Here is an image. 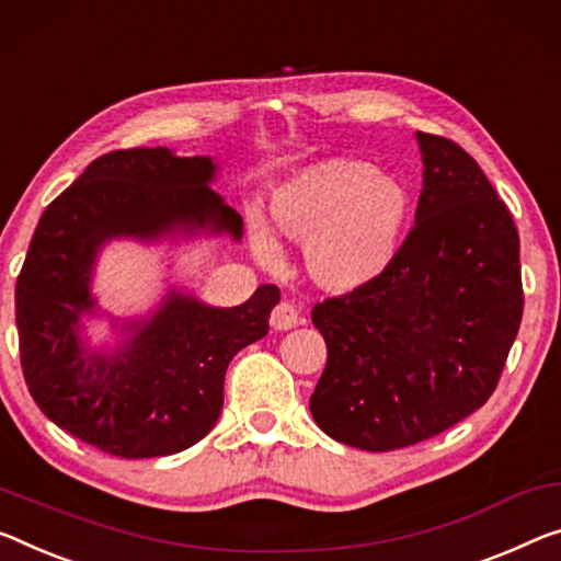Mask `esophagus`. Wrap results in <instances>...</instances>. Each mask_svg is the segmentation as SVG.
<instances>
[{
	"label": "esophagus",
	"instance_id": "obj_1",
	"mask_svg": "<svg viewBox=\"0 0 561 561\" xmlns=\"http://www.w3.org/2000/svg\"><path fill=\"white\" fill-rule=\"evenodd\" d=\"M300 316H298V308L290 304V300H280L278 306L273 308L271 313V325L275 331H288L293 325H298Z\"/></svg>",
	"mask_w": 561,
	"mask_h": 561
}]
</instances>
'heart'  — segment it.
I'll list each match as a JSON object with an SVG mask.
<instances>
[{"instance_id":"obj_1","label":"heart","mask_w":561,"mask_h":561,"mask_svg":"<svg viewBox=\"0 0 561 561\" xmlns=\"http://www.w3.org/2000/svg\"><path fill=\"white\" fill-rule=\"evenodd\" d=\"M411 191L393 172L368 162L329 158L296 172L271 197V220L280 236L304 245L306 271L335 293L364 288L381 275L407 236ZM257 257L278 255L271 232L253 226Z\"/></svg>"}]
</instances>
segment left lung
Listing matches in <instances>:
<instances>
[{
	"label": "left lung",
	"instance_id": "obj_1",
	"mask_svg": "<svg viewBox=\"0 0 561 561\" xmlns=\"http://www.w3.org/2000/svg\"><path fill=\"white\" fill-rule=\"evenodd\" d=\"M416 226L374 283L310 310L329 360L316 424L364 451L407 449L484 407L524 310L519 232L477 160L416 133Z\"/></svg>",
	"mask_w": 561,
	"mask_h": 561
}]
</instances>
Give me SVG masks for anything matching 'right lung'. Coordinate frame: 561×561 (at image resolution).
Segmentation results:
<instances>
[{
    "label": "right lung",
    "instance_id": "1",
    "mask_svg": "<svg viewBox=\"0 0 561 561\" xmlns=\"http://www.w3.org/2000/svg\"><path fill=\"white\" fill-rule=\"evenodd\" d=\"M213 172L210 158H175L168 148L102 154L42 213L16 278L20 360L34 403L67 434L119 459L201 442L220 416L228 364L268 333L280 300L273 283L236 308L170 293L125 353L82 356L77 321L92 308V263L105 240L158 238L178 226L240 238V215L208 187Z\"/></svg>",
    "mask_w": 561,
    "mask_h": 561
}]
</instances>
